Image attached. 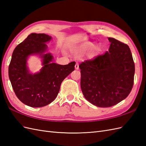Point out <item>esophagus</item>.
<instances>
[{
    "instance_id": "esophagus-1",
    "label": "esophagus",
    "mask_w": 146,
    "mask_h": 146,
    "mask_svg": "<svg viewBox=\"0 0 146 146\" xmlns=\"http://www.w3.org/2000/svg\"><path fill=\"white\" fill-rule=\"evenodd\" d=\"M74 67H75V69L78 70V69H79V64H78V63H76V65H75V66H74Z\"/></svg>"
}]
</instances>
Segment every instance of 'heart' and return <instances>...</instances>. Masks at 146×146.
Returning a JSON list of instances; mask_svg holds the SVG:
<instances>
[{"mask_svg":"<svg viewBox=\"0 0 146 146\" xmlns=\"http://www.w3.org/2000/svg\"><path fill=\"white\" fill-rule=\"evenodd\" d=\"M91 47V45H88V46H87V47H88V48H89V47Z\"/></svg>","mask_w":146,"mask_h":146,"instance_id":"1","label":"heart"}]
</instances>
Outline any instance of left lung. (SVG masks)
<instances>
[{
  "mask_svg": "<svg viewBox=\"0 0 146 146\" xmlns=\"http://www.w3.org/2000/svg\"><path fill=\"white\" fill-rule=\"evenodd\" d=\"M109 51L80 63L84 98L99 107L113 106L126 98L134 84L135 67L128 45L109 37Z\"/></svg>",
  "mask_w": 146,
  "mask_h": 146,
  "instance_id": "left-lung-1",
  "label": "left lung"
}]
</instances>
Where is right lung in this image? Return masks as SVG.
Listing matches in <instances>:
<instances>
[{"label": "right lung", "instance_id": "obj_1", "mask_svg": "<svg viewBox=\"0 0 146 146\" xmlns=\"http://www.w3.org/2000/svg\"><path fill=\"white\" fill-rule=\"evenodd\" d=\"M52 37L31 33L15 48L9 67V76L17 98L25 105L41 107L57 98L62 82L74 70L75 62L62 65L52 62L53 56L47 50L46 42ZM37 54L43 58V66L35 74L29 73L27 59Z\"/></svg>", "mask_w": 146, "mask_h": 146}]
</instances>
